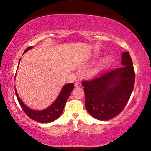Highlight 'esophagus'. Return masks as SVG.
Masks as SVG:
<instances>
[{"label":"esophagus","mask_w":151,"mask_h":151,"mask_svg":"<svg viewBox=\"0 0 151 151\" xmlns=\"http://www.w3.org/2000/svg\"><path fill=\"white\" fill-rule=\"evenodd\" d=\"M75 87H76V88H78V87H81V86H82V85H81V83H80V82L77 81V82H76V83H75Z\"/></svg>","instance_id":"34e87169"}]
</instances>
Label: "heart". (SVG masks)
<instances>
[{"mask_svg":"<svg viewBox=\"0 0 151 151\" xmlns=\"http://www.w3.org/2000/svg\"><path fill=\"white\" fill-rule=\"evenodd\" d=\"M112 61V57L111 55L104 56L101 59L99 60L92 69V73L93 75H97L103 72L111 65Z\"/></svg>","mask_w":151,"mask_h":151,"instance_id":"heart-1","label":"heart"}]
</instances>
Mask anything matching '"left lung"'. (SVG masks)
Listing matches in <instances>:
<instances>
[{
	"instance_id": "obj_1",
	"label": "left lung",
	"mask_w": 151,
	"mask_h": 151,
	"mask_svg": "<svg viewBox=\"0 0 151 151\" xmlns=\"http://www.w3.org/2000/svg\"><path fill=\"white\" fill-rule=\"evenodd\" d=\"M122 67L91 81H83L85 108L93 118L108 121L121 112L133 90L135 74L129 52H122Z\"/></svg>"
}]
</instances>
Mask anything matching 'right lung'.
<instances>
[{"label":"right lung","instance_id":"add662e5","mask_svg":"<svg viewBox=\"0 0 151 151\" xmlns=\"http://www.w3.org/2000/svg\"><path fill=\"white\" fill-rule=\"evenodd\" d=\"M32 48L33 46L27 48L24 50L23 55L25 52H27L28 50L32 49ZM20 60V58L19 60V65ZM73 83H68L64 85L58 97L53 102L52 104L47 107V109L41 110V111H35V110L29 108L20 99L16 89H15V93H16V96L20 105L21 106L22 110H23L26 114H27L28 116H29L30 119L34 120L35 121L42 122V123H49V122L54 121L59 118L61 114H62L65 104L67 101L68 98L70 96V93L73 90Z\"/></svg>","mask_w":151,"mask_h":151}]
</instances>
